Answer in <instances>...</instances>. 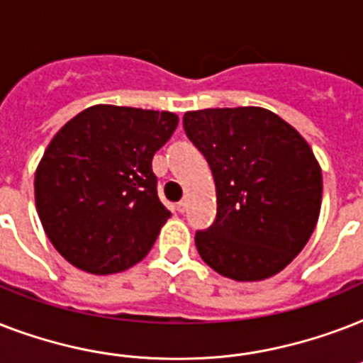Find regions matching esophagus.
Masks as SVG:
<instances>
[{
  "label": "esophagus",
  "instance_id": "obj_1",
  "mask_svg": "<svg viewBox=\"0 0 363 363\" xmlns=\"http://www.w3.org/2000/svg\"><path fill=\"white\" fill-rule=\"evenodd\" d=\"M186 209H188V198H184L177 203V211H179V213H184Z\"/></svg>",
  "mask_w": 363,
  "mask_h": 363
}]
</instances>
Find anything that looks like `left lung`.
<instances>
[{"label": "left lung", "instance_id": "8db88e82", "mask_svg": "<svg viewBox=\"0 0 363 363\" xmlns=\"http://www.w3.org/2000/svg\"><path fill=\"white\" fill-rule=\"evenodd\" d=\"M182 124L216 186V220L196 233L201 259L233 281L277 275L320 215L322 171L309 143L262 107L188 111Z\"/></svg>", "mask_w": 363, "mask_h": 363}]
</instances>
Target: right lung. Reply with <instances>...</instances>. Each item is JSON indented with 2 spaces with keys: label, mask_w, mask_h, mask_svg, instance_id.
Here are the masks:
<instances>
[{
  "label": "right lung",
  "mask_w": 363,
  "mask_h": 363,
  "mask_svg": "<svg viewBox=\"0 0 363 363\" xmlns=\"http://www.w3.org/2000/svg\"><path fill=\"white\" fill-rule=\"evenodd\" d=\"M177 124L169 111L94 105L52 137L35 171V207L69 264L113 275L147 256L171 216L152 158Z\"/></svg>",
  "instance_id": "right-lung-1"
}]
</instances>
